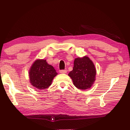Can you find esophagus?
I'll return each instance as SVG.
<instances>
[{
	"label": "esophagus",
	"mask_w": 130,
	"mask_h": 130,
	"mask_svg": "<svg viewBox=\"0 0 130 130\" xmlns=\"http://www.w3.org/2000/svg\"><path fill=\"white\" fill-rule=\"evenodd\" d=\"M67 70H60V73H67Z\"/></svg>",
	"instance_id": "esophagus-1"
}]
</instances>
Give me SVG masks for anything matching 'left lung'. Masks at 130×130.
<instances>
[{
    "label": "left lung",
    "instance_id": "obj_1",
    "mask_svg": "<svg viewBox=\"0 0 130 130\" xmlns=\"http://www.w3.org/2000/svg\"><path fill=\"white\" fill-rule=\"evenodd\" d=\"M96 70L92 60L84 56L76 58L73 70L68 74L76 88L85 90L90 88L95 81Z\"/></svg>",
    "mask_w": 130,
    "mask_h": 130
}]
</instances>
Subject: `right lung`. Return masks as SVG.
Segmentation results:
<instances>
[{
	"instance_id": "right-lung-1",
	"label": "right lung",
	"mask_w": 130,
	"mask_h": 130,
	"mask_svg": "<svg viewBox=\"0 0 130 130\" xmlns=\"http://www.w3.org/2000/svg\"><path fill=\"white\" fill-rule=\"evenodd\" d=\"M57 73L53 67L48 64L46 60H37L29 70L30 82L38 89H46L52 84Z\"/></svg>"
}]
</instances>
